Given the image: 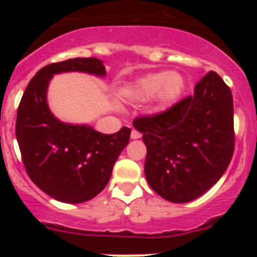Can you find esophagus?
<instances>
[{
    "mask_svg": "<svg viewBox=\"0 0 257 257\" xmlns=\"http://www.w3.org/2000/svg\"><path fill=\"white\" fill-rule=\"evenodd\" d=\"M140 136H142V134H140L138 130H135V128L131 131V139H139Z\"/></svg>",
    "mask_w": 257,
    "mask_h": 257,
    "instance_id": "esophagus-1",
    "label": "esophagus"
}]
</instances>
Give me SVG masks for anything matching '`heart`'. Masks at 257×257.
<instances>
[{
  "label": "heart",
  "mask_w": 257,
  "mask_h": 257,
  "mask_svg": "<svg viewBox=\"0 0 257 257\" xmlns=\"http://www.w3.org/2000/svg\"><path fill=\"white\" fill-rule=\"evenodd\" d=\"M184 88L180 74L157 72L140 78L131 87V96L136 100H147L160 92L162 100L169 101L178 96Z\"/></svg>",
  "instance_id": "b5f03b06"
}]
</instances>
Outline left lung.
I'll list each match as a JSON object with an SVG mask.
<instances>
[{
    "label": "left lung",
    "instance_id": "obj_1",
    "mask_svg": "<svg viewBox=\"0 0 257 257\" xmlns=\"http://www.w3.org/2000/svg\"><path fill=\"white\" fill-rule=\"evenodd\" d=\"M234 109L229 86L210 70L163 112L139 115L134 126L147 145L145 176L162 198L185 203L207 192L234 153Z\"/></svg>",
    "mask_w": 257,
    "mask_h": 257
}]
</instances>
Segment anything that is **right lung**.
<instances>
[{
	"label": "right lung",
	"mask_w": 257,
	"mask_h": 257,
	"mask_svg": "<svg viewBox=\"0 0 257 257\" xmlns=\"http://www.w3.org/2000/svg\"><path fill=\"white\" fill-rule=\"evenodd\" d=\"M72 70L105 74L103 61L96 58L68 59L41 68L18 106L15 134L31 180L52 198L81 203L105 188L118 156L130 142L131 128L123 126L106 135L56 119L47 106V85L55 73Z\"/></svg>",
	"instance_id": "add662e5"
}]
</instances>
